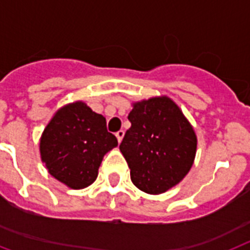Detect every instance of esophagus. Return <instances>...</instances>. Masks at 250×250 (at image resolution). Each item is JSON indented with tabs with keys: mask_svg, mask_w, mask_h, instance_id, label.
Masks as SVG:
<instances>
[{
	"mask_svg": "<svg viewBox=\"0 0 250 250\" xmlns=\"http://www.w3.org/2000/svg\"><path fill=\"white\" fill-rule=\"evenodd\" d=\"M115 136H117L118 141H119V143H122V140H123V136H125V131H123V129L118 131V132L115 133Z\"/></svg>",
	"mask_w": 250,
	"mask_h": 250,
	"instance_id": "obj_1",
	"label": "esophagus"
}]
</instances>
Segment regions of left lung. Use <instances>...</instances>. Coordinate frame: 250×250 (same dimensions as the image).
I'll list each match as a JSON object with an SVG mask.
<instances>
[{
	"mask_svg": "<svg viewBox=\"0 0 250 250\" xmlns=\"http://www.w3.org/2000/svg\"><path fill=\"white\" fill-rule=\"evenodd\" d=\"M122 154L140 190L161 194L182 182L194 162L197 136L182 109L167 96L133 102Z\"/></svg>",
	"mask_w": 250,
	"mask_h": 250,
	"instance_id": "8db88e82",
	"label": "left lung"
}]
</instances>
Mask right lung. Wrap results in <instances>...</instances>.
Listing matches in <instances>:
<instances>
[{"instance_id":"right-lung-1","label":"right lung","mask_w":250,"mask_h":250,"mask_svg":"<svg viewBox=\"0 0 250 250\" xmlns=\"http://www.w3.org/2000/svg\"><path fill=\"white\" fill-rule=\"evenodd\" d=\"M117 145L105 117L75 101L49 121L40 137V156L53 178L71 189H83L97 179L104 156Z\"/></svg>"}]
</instances>
